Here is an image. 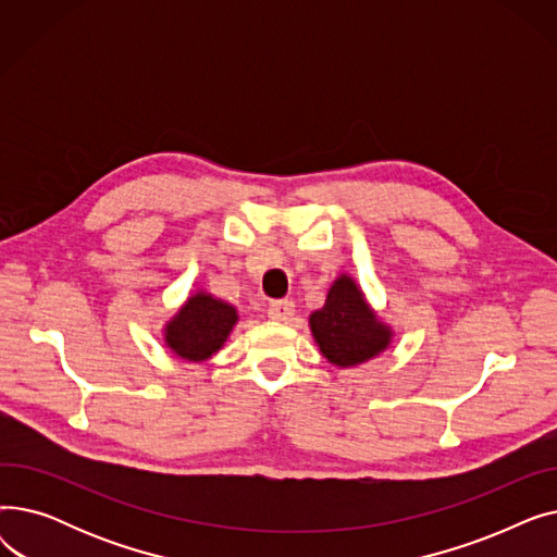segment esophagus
<instances>
[{"instance_id": "obj_1", "label": "esophagus", "mask_w": 557, "mask_h": 557, "mask_svg": "<svg viewBox=\"0 0 557 557\" xmlns=\"http://www.w3.org/2000/svg\"><path fill=\"white\" fill-rule=\"evenodd\" d=\"M296 311V302L294 300H275L269 305V318L271 320H290V315H294Z\"/></svg>"}]
</instances>
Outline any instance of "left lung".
Here are the masks:
<instances>
[{
    "mask_svg": "<svg viewBox=\"0 0 557 557\" xmlns=\"http://www.w3.org/2000/svg\"><path fill=\"white\" fill-rule=\"evenodd\" d=\"M311 334L330 363L349 368L363 363L391 343V327L366 305L357 282L341 275L327 294L325 307L311 313Z\"/></svg>",
    "mask_w": 557,
    "mask_h": 557,
    "instance_id": "obj_1",
    "label": "left lung"
}]
</instances>
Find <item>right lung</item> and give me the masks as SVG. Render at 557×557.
<instances>
[{
    "instance_id": "obj_1",
    "label": "right lung",
    "mask_w": 557,
    "mask_h": 557,
    "mask_svg": "<svg viewBox=\"0 0 557 557\" xmlns=\"http://www.w3.org/2000/svg\"><path fill=\"white\" fill-rule=\"evenodd\" d=\"M234 323L237 309L200 290L173 315L164 330V341L181 359L205 361L223 347Z\"/></svg>"
}]
</instances>
